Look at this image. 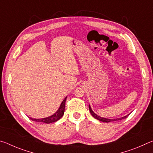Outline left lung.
Listing matches in <instances>:
<instances>
[{
  "mask_svg": "<svg viewBox=\"0 0 153 153\" xmlns=\"http://www.w3.org/2000/svg\"><path fill=\"white\" fill-rule=\"evenodd\" d=\"M89 110H90V113H91V115H92L93 116V117H94L95 119H97V120H99V121H102V122H107V123L111 122V121H117V120H123V119H126V118L129 115H126V116H124V117H121V118H119V119H113V120H112V119H107V118L101 117H100V116L97 115V114H95L94 112H93V111L92 110V108H91V107H90V105H89Z\"/></svg>",
  "mask_w": 153,
  "mask_h": 153,
  "instance_id": "1",
  "label": "left lung"
}]
</instances>
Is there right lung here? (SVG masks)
Returning a JSON list of instances; mask_svg holds the SVG:
<instances>
[{"label": "right lung", "mask_w": 153, "mask_h": 153, "mask_svg": "<svg viewBox=\"0 0 153 153\" xmlns=\"http://www.w3.org/2000/svg\"><path fill=\"white\" fill-rule=\"evenodd\" d=\"M66 98L63 100V101L62 102L60 107L58 109V111L54 114V115L50 116V117H46V118H43V119H33L29 117L30 120H32L33 121H37V122H42V123H51L55 122V121H58L59 120L63 117L64 111H65V102H66Z\"/></svg>", "instance_id": "obj_1"}]
</instances>
